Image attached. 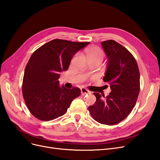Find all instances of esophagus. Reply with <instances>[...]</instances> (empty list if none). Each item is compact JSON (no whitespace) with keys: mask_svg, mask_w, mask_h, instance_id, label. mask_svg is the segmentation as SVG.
<instances>
[{"mask_svg":"<svg viewBox=\"0 0 160 160\" xmlns=\"http://www.w3.org/2000/svg\"><path fill=\"white\" fill-rule=\"evenodd\" d=\"M81 92L82 95H85L87 94L91 93V91L87 90V89L85 88H81Z\"/></svg>","mask_w":160,"mask_h":160,"instance_id":"esophagus-1","label":"esophagus"}]
</instances>
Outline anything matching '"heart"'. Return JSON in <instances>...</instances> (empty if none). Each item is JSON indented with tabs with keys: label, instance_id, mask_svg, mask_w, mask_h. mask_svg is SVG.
I'll return each mask as SVG.
<instances>
[{
	"label": "heart",
	"instance_id": "heart-1",
	"mask_svg": "<svg viewBox=\"0 0 160 160\" xmlns=\"http://www.w3.org/2000/svg\"><path fill=\"white\" fill-rule=\"evenodd\" d=\"M87 60H98L101 62L104 57V52L101 48L97 47H88L85 50Z\"/></svg>",
	"mask_w": 160,
	"mask_h": 160
}]
</instances>
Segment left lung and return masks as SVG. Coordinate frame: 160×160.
<instances>
[{
    "instance_id": "obj_1",
    "label": "left lung",
    "mask_w": 160,
    "mask_h": 160,
    "mask_svg": "<svg viewBox=\"0 0 160 160\" xmlns=\"http://www.w3.org/2000/svg\"><path fill=\"white\" fill-rule=\"evenodd\" d=\"M101 44L108 59L103 80L109 84L112 91L106 97L94 92L97 100L88 106V110L97 122L113 125L128 116L136 104L140 72L135 58L126 48L113 40Z\"/></svg>"
}]
</instances>
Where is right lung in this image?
Returning a JSON list of instances; mask_svg holds the SVG:
<instances>
[{"instance_id":"add662e5","label":"right lung","mask_w":160,"mask_h":160,"mask_svg":"<svg viewBox=\"0 0 160 160\" xmlns=\"http://www.w3.org/2000/svg\"><path fill=\"white\" fill-rule=\"evenodd\" d=\"M90 43L54 39L32 54L25 67L22 83L23 99L34 117L50 121L63 116L80 88L60 87V72L68 70L77 52Z\"/></svg>"}]
</instances>
